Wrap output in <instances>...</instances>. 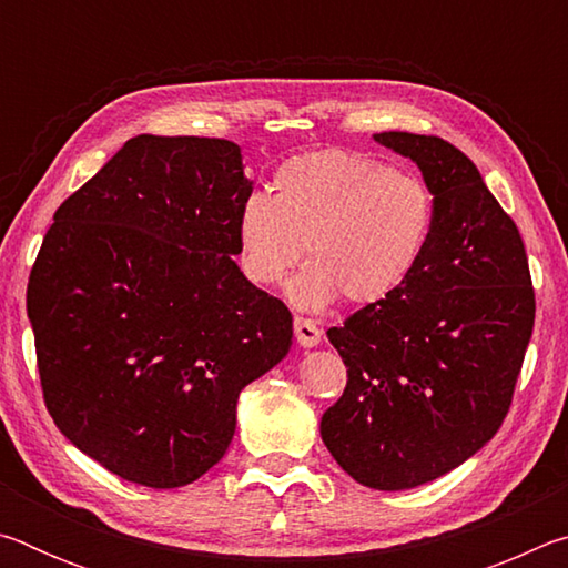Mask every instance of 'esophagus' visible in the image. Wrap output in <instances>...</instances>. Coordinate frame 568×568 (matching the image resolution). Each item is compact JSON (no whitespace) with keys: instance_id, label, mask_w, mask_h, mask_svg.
I'll list each match as a JSON object with an SVG mask.
<instances>
[{"instance_id":"obj_1","label":"esophagus","mask_w":568,"mask_h":568,"mask_svg":"<svg viewBox=\"0 0 568 568\" xmlns=\"http://www.w3.org/2000/svg\"><path fill=\"white\" fill-rule=\"evenodd\" d=\"M293 328H295V338L303 345V348H313V345L321 343L323 333L311 318H301V315H297V318L293 321Z\"/></svg>"}]
</instances>
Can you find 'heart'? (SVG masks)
<instances>
[{
    "instance_id": "heart-1",
    "label": "heart",
    "mask_w": 568,
    "mask_h": 568,
    "mask_svg": "<svg viewBox=\"0 0 568 568\" xmlns=\"http://www.w3.org/2000/svg\"><path fill=\"white\" fill-rule=\"evenodd\" d=\"M273 197L253 192L237 213L240 263L250 281L287 283V297L318 311L333 297L378 303L408 281L434 233V192L413 172L363 152L325 150L275 172Z\"/></svg>"
}]
</instances>
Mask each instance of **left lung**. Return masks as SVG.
<instances>
[{
	"label": "left lung",
	"instance_id": "obj_1",
	"mask_svg": "<svg viewBox=\"0 0 568 568\" xmlns=\"http://www.w3.org/2000/svg\"><path fill=\"white\" fill-rule=\"evenodd\" d=\"M373 138L420 168L434 233L398 291L328 331L348 383L321 436L358 484L403 491L454 470L501 428L536 297L518 227L464 152L434 134Z\"/></svg>",
	"mask_w": 568,
	"mask_h": 568
}]
</instances>
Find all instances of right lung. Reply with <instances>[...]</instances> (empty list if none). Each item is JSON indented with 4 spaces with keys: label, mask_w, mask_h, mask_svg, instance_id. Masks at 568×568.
<instances>
[{
    "label": "right lung",
    "mask_w": 568,
    "mask_h": 568,
    "mask_svg": "<svg viewBox=\"0 0 568 568\" xmlns=\"http://www.w3.org/2000/svg\"><path fill=\"white\" fill-rule=\"evenodd\" d=\"M250 192L235 142L138 134L57 207L27 283L42 396L114 476L197 480L291 351V311L233 261Z\"/></svg>",
    "instance_id": "obj_1"
}]
</instances>
